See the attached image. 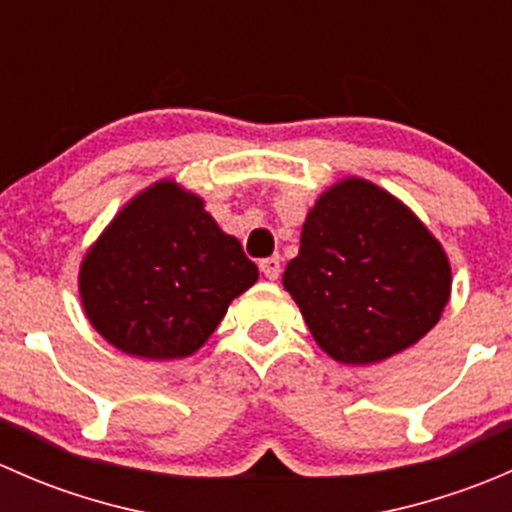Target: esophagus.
<instances>
[{
    "label": "esophagus",
    "mask_w": 512,
    "mask_h": 512,
    "mask_svg": "<svg viewBox=\"0 0 512 512\" xmlns=\"http://www.w3.org/2000/svg\"><path fill=\"white\" fill-rule=\"evenodd\" d=\"M260 270L262 275L267 277V280H277L282 272V260L280 255H272V257H265V260H260Z\"/></svg>",
    "instance_id": "obj_1"
}]
</instances>
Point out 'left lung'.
<instances>
[{
    "mask_svg": "<svg viewBox=\"0 0 512 512\" xmlns=\"http://www.w3.org/2000/svg\"><path fill=\"white\" fill-rule=\"evenodd\" d=\"M282 285L322 352L364 366L436 327L451 297V262L399 198L352 175L307 213Z\"/></svg>",
    "mask_w": 512,
    "mask_h": 512,
    "instance_id": "8db88e82",
    "label": "left lung"
}]
</instances>
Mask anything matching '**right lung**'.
I'll return each instance as SVG.
<instances>
[{"mask_svg": "<svg viewBox=\"0 0 512 512\" xmlns=\"http://www.w3.org/2000/svg\"><path fill=\"white\" fill-rule=\"evenodd\" d=\"M255 282L240 240L175 180L128 200L79 270L91 327L123 354L153 361L198 352L232 299Z\"/></svg>", "mask_w": 512, "mask_h": 512, "instance_id": "1", "label": "right lung"}]
</instances>
